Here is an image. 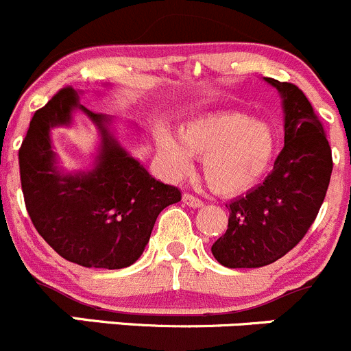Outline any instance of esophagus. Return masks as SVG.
Returning a JSON list of instances; mask_svg holds the SVG:
<instances>
[{
    "instance_id": "esophagus-1",
    "label": "esophagus",
    "mask_w": 351,
    "mask_h": 351,
    "mask_svg": "<svg viewBox=\"0 0 351 351\" xmlns=\"http://www.w3.org/2000/svg\"><path fill=\"white\" fill-rule=\"evenodd\" d=\"M182 199H183V204H186V206H189V207H193V209H197V207H202L204 206L202 200H200L199 197L192 195V193H183Z\"/></svg>"
}]
</instances>
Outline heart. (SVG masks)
Returning <instances> with one entry per match:
<instances>
[{"mask_svg": "<svg viewBox=\"0 0 351 351\" xmlns=\"http://www.w3.org/2000/svg\"><path fill=\"white\" fill-rule=\"evenodd\" d=\"M176 141L158 128L156 149L171 176L192 168V156H202V175L219 195H237L257 185L276 152V135L264 121L241 113H224L182 125Z\"/></svg>", "mask_w": 351, "mask_h": 351, "instance_id": "obj_1", "label": "heart"}]
</instances>
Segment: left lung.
<instances>
[{
    "instance_id": "1",
    "label": "left lung",
    "mask_w": 351,
    "mask_h": 351,
    "mask_svg": "<svg viewBox=\"0 0 351 351\" xmlns=\"http://www.w3.org/2000/svg\"><path fill=\"white\" fill-rule=\"evenodd\" d=\"M264 80L283 99L285 147L266 180L226 206L228 230L210 250L231 269L267 266L287 255L317 217L331 180V147L305 94L288 82Z\"/></svg>"
}]
</instances>
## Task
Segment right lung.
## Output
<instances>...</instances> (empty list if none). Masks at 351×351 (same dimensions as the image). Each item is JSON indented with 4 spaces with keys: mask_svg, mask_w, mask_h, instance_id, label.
<instances>
[{
    "mask_svg": "<svg viewBox=\"0 0 351 351\" xmlns=\"http://www.w3.org/2000/svg\"><path fill=\"white\" fill-rule=\"evenodd\" d=\"M73 109L84 110L100 130V152L90 172H64L50 144V128L69 126ZM19 162L27 213L37 233L61 257L84 267L132 266L159 213L182 200L176 186L152 178L118 144L110 117L78 104L71 87L34 113Z\"/></svg>",
    "mask_w": 351,
    "mask_h": 351,
    "instance_id": "1",
    "label": "right lung"
}]
</instances>
